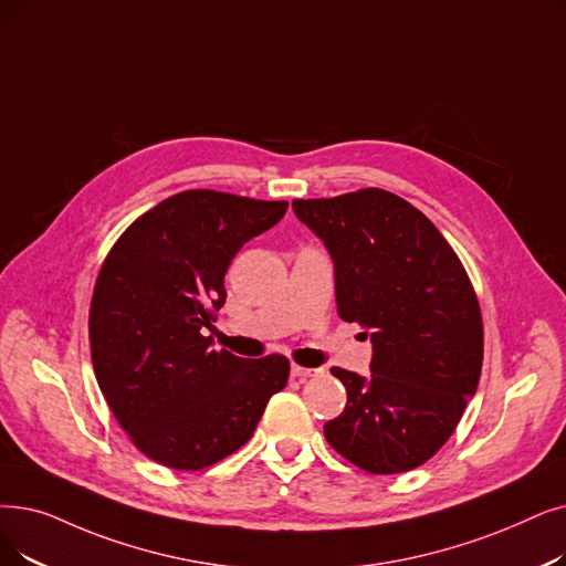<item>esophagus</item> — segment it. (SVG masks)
I'll return each mask as SVG.
<instances>
[{
	"label": "esophagus",
	"instance_id": "obj_1",
	"mask_svg": "<svg viewBox=\"0 0 566 566\" xmlns=\"http://www.w3.org/2000/svg\"><path fill=\"white\" fill-rule=\"evenodd\" d=\"M316 373H322L318 367H303V365H291V377L293 379H307L314 377Z\"/></svg>",
	"mask_w": 566,
	"mask_h": 566
}]
</instances>
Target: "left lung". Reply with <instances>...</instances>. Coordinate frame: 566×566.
Listing matches in <instances>:
<instances>
[{"instance_id": "obj_1", "label": "left lung", "mask_w": 566, "mask_h": 566, "mask_svg": "<svg viewBox=\"0 0 566 566\" xmlns=\"http://www.w3.org/2000/svg\"><path fill=\"white\" fill-rule=\"evenodd\" d=\"M291 206L333 259L339 316L373 342L367 377L333 367L347 407L324 434L365 472H409L444 447L479 386L472 282L444 235L396 193L370 187Z\"/></svg>"}]
</instances>
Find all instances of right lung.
<instances>
[{
  "label": "right lung",
  "instance_id": "add662e5",
  "mask_svg": "<svg viewBox=\"0 0 566 566\" xmlns=\"http://www.w3.org/2000/svg\"><path fill=\"white\" fill-rule=\"evenodd\" d=\"M286 201L189 189L122 233L96 277L90 347L96 381L134 444L170 470H203L238 451L286 386L284 356L212 349V312L244 242L273 229Z\"/></svg>",
  "mask_w": 566,
  "mask_h": 566
}]
</instances>
